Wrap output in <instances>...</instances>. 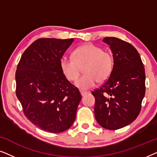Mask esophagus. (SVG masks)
Instances as JSON below:
<instances>
[{"label":"esophagus","instance_id":"1","mask_svg":"<svg viewBox=\"0 0 157 157\" xmlns=\"http://www.w3.org/2000/svg\"><path fill=\"white\" fill-rule=\"evenodd\" d=\"M80 93H81V95L82 96H83L86 95V94H87V92H86V91H80Z\"/></svg>","mask_w":157,"mask_h":157}]
</instances>
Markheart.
Wrapping results in <instances>:
<instances>
[{
    "label": "heart",
    "mask_w": 157,
    "mask_h": 157,
    "mask_svg": "<svg viewBox=\"0 0 157 157\" xmlns=\"http://www.w3.org/2000/svg\"><path fill=\"white\" fill-rule=\"evenodd\" d=\"M114 60L112 53L92 44L78 47L72 53V59L63 58L61 67L66 78L69 81H76L81 70L84 74L76 82L81 90L94 86L96 81L104 83L111 76Z\"/></svg>",
    "instance_id": "obj_1"
}]
</instances>
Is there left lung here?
<instances>
[{"instance_id": "obj_1", "label": "left lung", "mask_w": 157, "mask_h": 157, "mask_svg": "<svg viewBox=\"0 0 157 157\" xmlns=\"http://www.w3.org/2000/svg\"><path fill=\"white\" fill-rule=\"evenodd\" d=\"M103 41L110 46L114 64L111 76L92 91L94 114L102 127L117 130L138 117L145 95V70L138 51L129 43L115 37Z\"/></svg>"}]
</instances>
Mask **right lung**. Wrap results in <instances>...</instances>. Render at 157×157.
Here are the masks:
<instances>
[{"instance_id": "obj_1", "label": "right lung", "mask_w": 157, "mask_h": 157, "mask_svg": "<svg viewBox=\"0 0 157 157\" xmlns=\"http://www.w3.org/2000/svg\"><path fill=\"white\" fill-rule=\"evenodd\" d=\"M74 40L37 39L23 52L17 66V98L25 117L45 132H64L76 119L81 94L61 67V58Z\"/></svg>"}]
</instances>
